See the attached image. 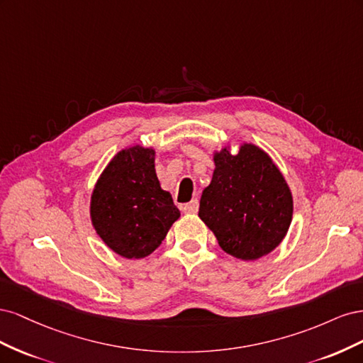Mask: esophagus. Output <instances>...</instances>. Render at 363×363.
<instances>
[{"mask_svg":"<svg viewBox=\"0 0 363 363\" xmlns=\"http://www.w3.org/2000/svg\"><path fill=\"white\" fill-rule=\"evenodd\" d=\"M183 212L184 213H196L199 212V200H192L191 203H188V204H183Z\"/></svg>","mask_w":363,"mask_h":363,"instance_id":"esophagus-1","label":"esophagus"}]
</instances>
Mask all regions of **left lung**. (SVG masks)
Wrapping results in <instances>:
<instances>
[{"instance_id": "1", "label": "left lung", "mask_w": 363, "mask_h": 363, "mask_svg": "<svg viewBox=\"0 0 363 363\" xmlns=\"http://www.w3.org/2000/svg\"><path fill=\"white\" fill-rule=\"evenodd\" d=\"M215 171L199 216L219 247L240 260H256L280 245L294 212L289 186L277 164L255 144L213 152Z\"/></svg>"}]
</instances>
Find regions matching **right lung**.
I'll use <instances>...</instances> for the list:
<instances>
[{
  "label": "right lung",
  "instance_id": "1",
  "mask_svg": "<svg viewBox=\"0 0 363 363\" xmlns=\"http://www.w3.org/2000/svg\"><path fill=\"white\" fill-rule=\"evenodd\" d=\"M155 156V150L139 144L121 150L92 191L95 232L125 259L150 256L180 218L171 194L160 188Z\"/></svg>",
  "mask_w": 363,
  "mask_h": 363
}]
</instances>
